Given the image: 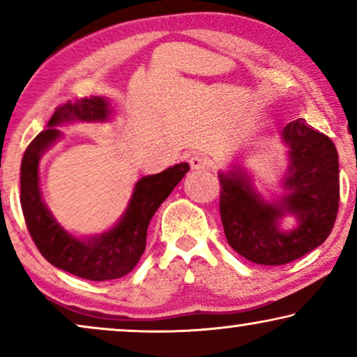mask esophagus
I'll return each instance as SVG.
<instances>
[{
	"mask_svg": "<svg viewBox=\"0 0 357 357\" xmlns=\"http://www.w3.org/2000/svg\"><path fill=\"white\" fill-rule=\"evenodd\" d=\"M188 162H190V167H192V170H195V172H203V170L208 169V160L202 154H193L192 158L188 159Z\"/></svg>",
	"mask_w": 357,
	"mask_h": 357,
	"instance_id": "34e87169",
	"label": "esophagus"
}]
</instances>
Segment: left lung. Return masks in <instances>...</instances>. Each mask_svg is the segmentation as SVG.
Returning a JSON list of instances; mask_svg holds the SVG:
<instances>
[{"label": "left lung", "mask_w": 357, "mask_h": 357, "mask_svg": "<svg viewBox=\"0 0 357 357\" xmlns=\"http://www.w3.org/2000/svg\"><path fill=\"white\" fill-rule=\"evenodd\" d=\"M287 151L282 193L265 199L247 170L232 164L219 172V211L224 234L234 250L257 265H286L321 245L333 229L340 204L338 153L328 136L304 119L281 131ZM294 215L296 227L282 231L280 221Z\"/></svg>", "instance_id": "left-lung-1"}]
</instances>
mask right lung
<instances>
[{"instance_id":"add662e5","label":"right lung","mask_w":357,"mask_h":357,"mask_svg":"<svg viewBox=\"0 0 357 357\" xmlns=\"http://www.w3.org/2000/svg\"><path fill=\"white\" fill-rule=\"evenodd\" d=\"M112 114L105 97H89L58 107L24 153L21 164V206L38 252L53 266L91 281L116 280L133 270L146 248V234L154 213L190 170L187 162L175 164L155 175L138 180L123 216L109 231L92 237H76L60 226L43 203L38 178L42 155L61 138L58 126L86 121L102 123Z\"/></svg>"}]
</instances>
